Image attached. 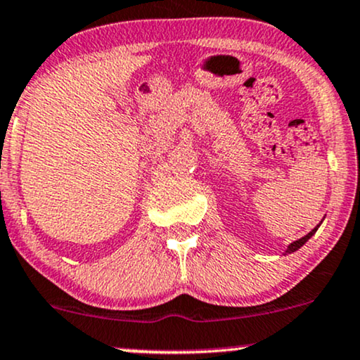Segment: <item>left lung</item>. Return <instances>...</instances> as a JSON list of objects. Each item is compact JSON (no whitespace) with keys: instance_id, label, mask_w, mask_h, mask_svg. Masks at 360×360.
<instances>
[{"instance_id":"left-lung-1","label":"left lung","mask_w":360,"mask_h":360,"mask_svg":"<svg viewBox=\"0 0 360 360\" xmlns=\"http://www.w3.org/2000/svg\"><path fill=\"white\" fill-rule=\"evenodd\" d=\"M319 227H320V224H319V226H316V227H314V229H311L310 232H308V234H307V236H303V238H300L298 240H293V243H291V244H288V248H286L285 255H291V252L298 251V249H300V248H302V246H303V244H305V243H307V240H308V239H310V238H311V236H314V234H315V232H316V229H319Z\"/></svg>"}]
</instances>
